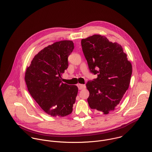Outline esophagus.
<instances>
[{
    "label": "esophagus",
    "instance_id": "esophagus-1",
    "mask_svg": "<svg viewBox=\"0 0 152 152\" xmlns=\"http://www.w3.org/2000/svg\"><path fill=\"white\" fill-rule=\"evenodd\" d=\"M78 89H84L86 88V86L85 85H83V84H78Z\"/></svg>",
    "mask_w": 152,
    "mask_h": 152
}]
</instances>
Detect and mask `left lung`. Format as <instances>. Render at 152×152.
I'll use <instances>...</instances> for the list:
<instances>
[{"mask_svg":"<svg viewBox=\"0 0 152 152\" xmlns=\"http://www.w3.org/2000/svg\"><path fill=\"white\" fill-rule=\"evenodd\" d=\"M81 45L89 71L97 78L86 84L89 107L108 114L119 104L128 90L132 66L122 47L103 36L82 39Z\"/></svg>","mask_w":152,"mask_h":152,"instance_id":"obj_1","label":"left lung"}]
</instances>
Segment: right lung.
Wrapping results in <instances>:
<instances>
[{"label":"right lung","mask_w":152,"mask_h":152,"mask_svg":"<svg viewBox=\"0 0 152 152\" xmlns=\"http://www.w3.org/2000/svg\"><path fill=\"white\" fill-rule=\"evenodd\" d=\"M74 48L72 41L56 42L36 54L26 69L24 80L30 94L52 116L69 115L75 102L78 87L64 84L61 80Z\"/></svg>","instance_id":"1"}]
</instances>
